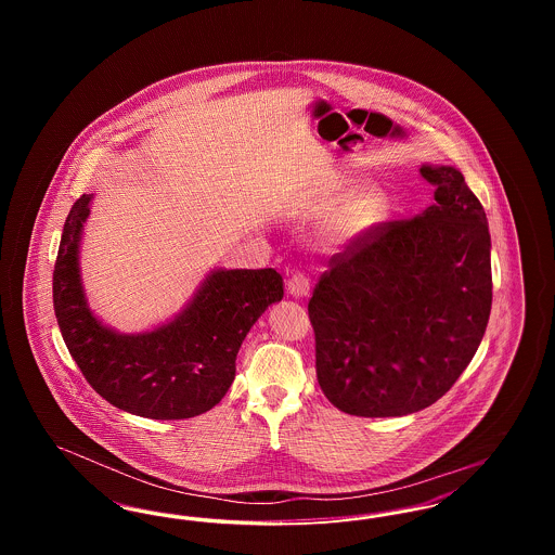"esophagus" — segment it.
<instances>
[{
    "mask_svg": "<svg viewBox=\"0 0 555 555\" xmlns=\"http://www.w3.org/2000/svg\"><path fill=\"white\" fill-rule=\"evenodd\" d=\"M287 293L297 299L306 297L310 293V279L304 272L291 274L289 281H287Z\"/></svg>",
    "mask_w": 555,
    "mask_h": 555,
    "instance_id": "1",
    "label": "esophagus"
}]
</instances>
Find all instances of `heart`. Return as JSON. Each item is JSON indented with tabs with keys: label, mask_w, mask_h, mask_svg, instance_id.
<instances>
[{
	"label": "heart",
	"mask_w": 555,
	"mask_h": 555,
	"mask_svg": "<svg viewBox=\"0 0 555 555\" xmlns=\"http://www.w3.org/2000/svg\"><path fill=\"white\" fill-rule=\"evenodd\" d=\"M347 191L349 185L345 181H333L324 191L322 208H335ZM344 201H340L341 205L338 203L340 206L326 218L322 227L324 245L337 251L358 247L360 243L372 237L391 216L389 195L380 186H360L351 191Z\"/></svg>",
	"instance_id": "1"
}]
</instances>
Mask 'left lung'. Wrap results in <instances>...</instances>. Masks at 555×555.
<instances>
[{
  "label": "left lung",
  "mask_w": 555,
  "mask_h": 555,
  "mask_svg": "<svg viewBox=\"0 0 555 555\" xmlns=\"http://www.w3.org/2000/svg\"><path fill=\"white\" fill-rule=\"evenodd\" d=\"M435 204L331 258L308 304L322 393L345 414H414L446 396L491 314L487 214L453 166L423 164Z\"/></svg>",
  "instance_id": "left-lung-1"
}]
</instances>
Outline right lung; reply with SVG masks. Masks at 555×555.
Returning <instances> with one entry per match:
<instances>
[{"label":"right lung","mask_w":555,"mask_h":555,"mask_svg":"<svg viewBox=\"0 0 555 555\" xmlns=\"http://www.w3.org/2000/svg\"><path fill=\"white\" fill-rule=\"evenodd\" d=\"M91 202L93 193L75 202L53 268V310L73 360L100 396L134 416L183 421L208 412L235 378L249 328L283 299V276L274 268H211L179 314L154 331L118 333L95 317L82 287Z\"/></svg>","instance_id":"right-lung-1"}]
</instances>
